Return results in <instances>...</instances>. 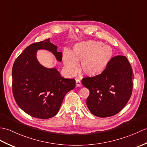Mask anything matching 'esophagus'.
<instances>
[{
	"label": "esophagus",
	"mask_w": 147,
	"mask_h": 147,
	"mask_svg": "<svg viewBox=\"0 0 147 147\" xmlns=\"http://www.w3.org/2000/svg\"><path fill=\"white\" fill-rule=\"evenodd\" d=\"M76 86H78V87L82 86V83H81L80 80H78V79L76 80Z\"/></svg>",
	"instance_id": "1"
}]
</instances>
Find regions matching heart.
Returning a JSON list of instances; mask_svg holds the SVG:
<instances>
[{"label": "heart", "mask_w": 147, "mask_h": 147, "mask_svg": "<svg viewBox=\"0 0 147 147\" xmlns=\"http://www.w3.org/2000/svg\"><path fill=\"white\" fill-rule=\"evenodd\" d=\"M112 56V50L108 45H103L98 41L81 43L74 48L72 54L65 52L63 61L65 68L70 74L76 73L78 70V62L81 69L86 75L95 76L100 74L107 66Z\"/></svg>", "instance_id": "1"}]
</instances>
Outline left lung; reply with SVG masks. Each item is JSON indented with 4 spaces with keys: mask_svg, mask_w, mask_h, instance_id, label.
<instances>
[{
    "mask_svg": "<svg viewBox=\"0 0 147 147\" xmlns=\"http://www.w3.org/2000/svg\"><path fill=\"white\" fill-rule=\"evenodd\" d=\"M133 72L125 56L112 57L107 66L97 76L83 78L82 84L90 95L86 105L96 117H108L119 113L132 95Z\"/></svg>",
    "mask_w": 147,
    "mask_h": 147,
    "instance_id": "8db88e82",
    "label": "left lung"
}]
</instances>
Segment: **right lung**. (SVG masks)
<instances>
[{
	"label": "right lung",
	"instance_id": "right-lung-1",
	"mask_svg": "<svg viewBox=\"0 0 147 147\" xmlns=\"http://www.w3.org/2000/svg\"><path fill=\"white\" fill-rule=\"evenodd\" d=\"M49 39L28 46L16 59L12 69L16 102L26 114L43 119L57 114L65 94L76 85L75 80L64 78L55 68H45L37 61L38 49L49 50L62 61V52H57V46Z\"/></svg>",
	"mask_w": 147,
	"mask_h": 147
}]
</instances>
